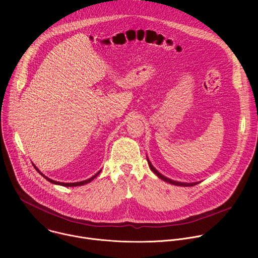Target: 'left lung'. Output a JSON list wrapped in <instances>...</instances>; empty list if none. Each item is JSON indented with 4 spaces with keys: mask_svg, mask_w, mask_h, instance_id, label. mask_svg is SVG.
Wrapping results in <instances>:
<instances>
[{
    "mask_svg": "<svg viewBox=\"0 0 258 258\" xmlns=\"http://www.w3.org/2000/svg\"><path fill=\"white\" fill-rule=\"evenodd\" d=\"M147 160H148V164H149V166H150V169L159 177V178H161V179H163L164 181H166V182H169V183H172V185H175V186H181V187H191V186H195V185H197V183H199L198 181H196V182H180V181H175V180H172V179H170V178H168V177H166V176H164L163 174H161L152 164H151V162H150V160L147 158Z\"/></svg>",
    "mask_w": 258,
    "mask_h": 258,
    "instance_id": "8db88e82",
    "label": "left lung"
}]
</instances>
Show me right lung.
<instances>
[{
	"mask_svg": "<svg viewBox=\"0 0 258 258\" xmlns=\"http://www.w3.org/2000/svg\"><path fill=\"white\" fill-rule=\"evenodd\" d=\"M33 167L36 169V171H38L41 175H43L48 181H50V182H52V183H55V185H60V186H63V187H78V186H83V185H86V183H88V182H90L91 180H93L100 172H101V170H99L95 175H93L92 177H90V178H88V179H85V180H82V181H78V182H60V181H56V180H53V179H51V178H49L48 176H46L45 174H43L40 170H39V168L36 167L34 164H33Z\"/></svg>",
	"mask_w": 258,
	"mask_h": 258,
	"instance_id": "obj_1",
	"label": "right lung"
}]
</instances>
